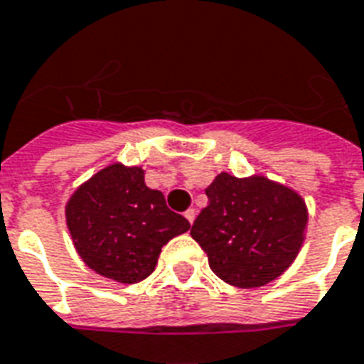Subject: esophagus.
<instances>
[{
    "label": "esophagus",
    "mask_w": 364,
    "mask_h": 364,
    "mask_svg": "<svg viewBox=\"0 0 364 364\" xmlns=\"http://www.w3.org/2000/svg\"><path fill=\"white\" fill-rule=\"evenodd\" d=\"M185 218H187L188 223H191V225H193L194 218H196V210H194V208H188L187 212H185Z\"/></svg>",
    "instance_id": "34e87169"
}]
</instances>
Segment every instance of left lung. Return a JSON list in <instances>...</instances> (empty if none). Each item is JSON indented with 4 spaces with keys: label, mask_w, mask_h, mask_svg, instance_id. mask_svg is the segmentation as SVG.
Segmentation results:
<instances>
[{
    "label": "left lung",
    "mask_w": 364,
    "mask_h": 364,
    "mask_svg": "<svg viewBox=\"0 0 364 364\" xmlns=\"http://www.w3.org/2000/svg\"><path fill=\"white\" fill-rule=\"evenodd\" d=\"M206 196L191 237L221 281L265 287L292 265L307 227V208L296 191L263 176L219 173Z\"/></svg>",
    "instance_id": "left-lung-1"
}]
</instances>
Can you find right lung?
I'll use <instances>...</instances> for the list:
<instances>
[{"label":"right lung","instance_id":"add662e5","mask_svg":"<svg viewBox=\"0 0 364 364\" xmlns=\"http://www.w3.org/2000/svg\"><path fill=\"white\" fill-rule=\"evenodd\" d=\"M66 225L83 263L101 277L133 284L154 271L162 246L191 229L145 185L143 168L114 162L80 185L66 204Z\"/></svg>","mask_w":364,"mask_h":364}]
</instances>
